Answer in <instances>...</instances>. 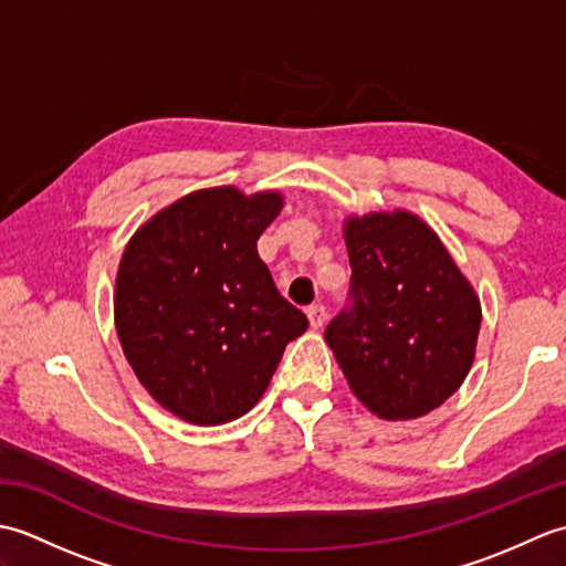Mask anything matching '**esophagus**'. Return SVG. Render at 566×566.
I'll return each instance as SVG.
<instances>
[{
	"mask_svg": "<svg viewBox=\"0 0 566 566\" xmlns=\"http://www.w3.org/2000/svg\"><path fill=\"white\" fill-rule=\"evenodd\" d=\"M306 316H308L311 328H321L323 323H326V318H328V311H326V306H323V304H311L306 308Z\"/></svg>",
	"mask_w": 566,
	"mask_h": 566,
	"instance_id": "1",
	"label": "esophagus"
}]
</instances>
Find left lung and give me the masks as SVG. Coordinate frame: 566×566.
Listing matches in <instances>:
<instances>
[{
	"label": "left lung",
	"instance_id": "8db88e82",
	"mask_svg": "<svg viewBox=\"0 0 566 566\" xmlns=\"http://www.w3.org/2000/svg\"><path fill=\"white\" fill-rule=\"evenodd\" d=\"M347 306L326 328L353 394L387 420L420 418L460 389L482 306L438 233L408 211L347 219Z\"/></svg>",
	"mask_w": 566,
	"mask_h": 566
}]
</instances>
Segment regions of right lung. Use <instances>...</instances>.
<instances>
[{
	"instance_id": "add662e5",
	"label": "right lung",
	"mask_w": 566,
	"mask_h": 566,
	"mask_svg": "<svg viewBox=\"0 0 566 566\" xmlns=\"http://www.w3.org/2000/svg\"><path fill=\"white\" fill-rule=\"evenodd\" d=\"M280 191L199 189L128 240L114 321L128 365L167 411L221 426L260 401L308 318L276 292L258 238Z\"/></svg>"
}]
</instances>
